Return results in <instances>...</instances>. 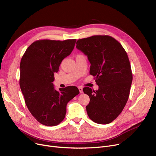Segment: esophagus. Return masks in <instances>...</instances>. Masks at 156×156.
Returning a JSON list of instances; mask_svg holds the SVG:
<instances>
[{
	"mask_svg": "<svg viewBox=\"0 0 156 156\" xmlns=\"http://www.w3.org/2000/svg\"><path fill=\"white\" fill-rule=\"evenodd\" d=\"M78 90L80 93H83V88L82 87H78Z\"/></svg>",
	"mask_w": 156,
	"mask_h": 156,
	"instance_id": "obj_1",
	"label": "esophagus"
}]
</instances>
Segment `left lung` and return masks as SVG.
Returning <instances> with one entry per match:
<instances>
[{"mask_svg":"<svg viewBox=\"0 0 156 156\" xmlns=\"http://www.w3.org/2000/svg\"><path fill=\"white\" fill-rule=\"evenodd\" d=\"M76 47L87 56L91 64L90 74L99 86L95 91L83 89L90 97L88 116L96 123H110L122 112L129 97L133 76L128 55L121 44L108 35L79 39Z\"/></svg>","mask_w":156,"mask_h":156,"instance_id":"8db88e82","label":"left lung"}]
</instances>
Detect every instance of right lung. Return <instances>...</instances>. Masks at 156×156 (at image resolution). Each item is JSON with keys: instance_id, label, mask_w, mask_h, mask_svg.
<instances>
[{"instance_id": "right-lung-1", "label": "right lung", "mask_w": 156, "mask_h": 156, "mask_svg": "<svg viewBox=\"0 0 156 156\" xmlns=\"http://www.w3.org/2000/svg\"><path fill=\"white\" fill-rule=\"evenodd\" d=\"M76 39L40 40L32 43L20 62V85L32 116L45 126L59 125L66 113L68 102L80 92L75 86L56 90L54 73L75 47Z\"/></svg>"}]
</instances>
